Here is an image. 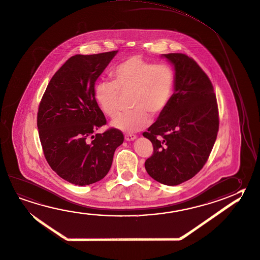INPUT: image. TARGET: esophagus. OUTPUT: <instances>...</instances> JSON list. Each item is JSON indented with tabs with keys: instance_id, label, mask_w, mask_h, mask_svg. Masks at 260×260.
<instances>
[{
	"instance_id": "34e87169",
	"label": "esophagus",
	"mask_w": 260,
	"mask_h": 260,
	"mask_svg": "<svg viewBox=\"0 0 260 260\" xmlns=\"http://www.w3.org/2000/svg\"><path fill=\"white\" fill-rule=\"evenodd\" d=\"M136 135H133V134H127L125 135V140L127 141H132L134 140H136Z\"/></svg>"
}]
</instances>
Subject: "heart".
Returning <instances> with one entry per match:
<instances>
[{"label": "heart", "instance_id": "obj_1", "mask_svg": "<svg viewBox=\"0 0 260 260\" xmlns=\"http://www.w3.org/2000/svg\"><path fill=\"white\" fill-rule=\"evenodd\" d=\"M113 82L100 80L94 94L101 111L114 118L122 95L131 93L132 110L120 113L111 122L113 128L133 133L146 128L150 115L159 116L168 107L173 96L175 75L167 64H156L140 56H132L111 72Z\"/></svg>", "mask_w": 260, "mask_h": 260}]
</instances>
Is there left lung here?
I'll return each instance as SVG.
<instances>
[{
  "mask_svg": "<svg viewBox=\"0 0 260 260\" xmlns=\"http://www.w3.org/2000/svg\"><path fill=\"white\" fill-rule=\"evenodd\" d=\"M173 66L174 92L168 107L143 132L153 145L146 159L150 177L173 186L186 182L204 167L219 128L214 87L196 61L184 54H164Z\"/></svg>",
  "mask_w": 260,
  "mask_h": 260,
  "instance_id": "1",
  "label": "left lung"
}]
</instances>
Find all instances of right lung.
I'll use <instances>...</instances> for the list:
<instances>
[{"label": "right lung", "mask_w": 260, "mask_h": 260, "mask_svg": "<svg viewBox=\"0 0 260 260\" xmlns=\"http://www.w3.org/2000/svg\"><path fill=\"white\" fill-rule=\"evenodd\" d=\"M119 51L70 57L51 78L37 113V128L46 160L66 181L88 185L109 173L122 132L96 133L106 118L94 87Z\"/></svg>", "instance_id": "add662e5"}]
</instances>
